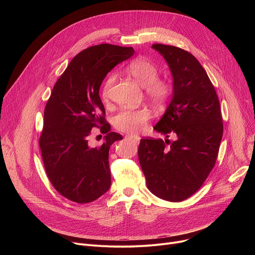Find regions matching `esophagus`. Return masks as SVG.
<instances>
[{
    "label": "esophagus",
    "instance_id": "34e87169",
    "mask_svg": "<svg viewBox=\"0 0 255 255\" xmlns=\"http://www.w3.org/2000/svg\"><path fill=\"white\" fill-rule=\"evenodd\" d=\"M126 137L133 140L135 143H139V137H137L135 135H126Z\"/></svg>",
    "mask_w": 255,
    "mask_h": 255
}]
</instances>
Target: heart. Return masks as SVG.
<instances>
[{
  "instance_id": "obj_1",
  "label": "heart",
  "mask_w": 255,
  "mask_h": 255,
  "mask_svg": "<svg viewBox=\"0 0 255 255\" xmlns=\"http://www.w3.org/2000/svg\"><path fill=\"white\" fill-rule=\"evenodd\" d=\"M130 75L145 89L147 97L150 101L156 105L164 104L170 94L171 86L162 80L158 79L159 70L157 66L146 58H137L133 60L129 65ZM114 77H110L103 89V97L107 98L109 95ZM150 117V112L147 108L142 107L134 110H122L119 112L113 120L116 129L131 134L138 133L147 123Z\"/></svg>"
}]
</instances>
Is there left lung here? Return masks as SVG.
Returning a JSON list of instances; mask_svg holds the SVG:
<instances>
[{
  "instance_id": "8db88e82",
  "label": "left lung",
  "mask_w": 255,
  "mask_h": 255,
  "mask_svg": "<svg viewBox=\"0 0 255 255\" xmlns=\"http://www.w3.org/2000/svg\"><path fill=\"white\" fill-rule=\"evenodd\" d=\"M172 76V98L154 129L175 140H140L138 158L148 190L181 202L194 195L213 169L223 135L221 108L206 70L190 52L153 44Z\"/></svg>"
}]
</instances>
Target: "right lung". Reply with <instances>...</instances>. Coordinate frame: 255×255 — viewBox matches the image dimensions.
<instances>
[{
    "instance_id": "1",
    "label": "right lung",
    "mask_w": 255,
    "mask_h": 255,
    "mask_svg": "<svg viewBox=\"0 0 255 255\" xmlns=\"http://www.w3.org/2000/svg\"><path fill=\"white\" fill-rule=\"evenodd\" d=\"M133 53L132 47L108 43L81 51L57 80L46 103L39 139L44 167L54 189L72 202L91 203L110 189L109 150L123 137L110 131L99 90L108 72ZM95 127L107 134L97 148L88 143Z\"/></svg>"
}]
</instances>
